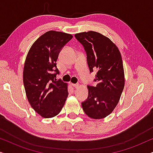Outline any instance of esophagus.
I'll return each instance as SVG.
<instances>
[{"label":"esophagus","instance_id":"obj_1","mask_svg":"<svg viewBox=\"0 0 153 153\" xmlns=\"http://www.w3.org/2000/svg\"><path fill=\"white\" fill-rule=\"evenodd\" d=\"M72 85L73 87L76 88H77L79 87V83H72Z\"/></svg>","mask_w":153,"mask_h":153}]
</instances>
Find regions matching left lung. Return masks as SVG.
<instances>
[{
    "mask_svg": "<svg viewBox=\"0 0 153 153\" xmlns=\"http://www.w3.org/2000/svg\"><path fill=\"white\" fill-rule=\"evenodd\" d=\"M87 54L90 72L97 70L96 86L88 85V97L81 103L83 110L93 119L108 116L118 104L125 86L121 54L107 37L95 31L75 34Z\"/></svg>",
    "mask_w": 153,
    "mask_h": 153,
    "instance_id": "left-lung-1",
    "label": "left lung"
}]
</instances>
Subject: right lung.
Listing matches in <instances>:
<instances>
[{"label":"right lung","mask_w":153,"mask_h":153,"mask_svg":"<svg viewBox=\"0 0 153 153\" xmlns=\"http://www.w3.org/2000/svg\"><path fill=\"white\" fill-rule=\"evenodd\" d=\"M71 34L50 30L31 46L25 60L23 81L32 108L45 118L57 116L68 96V83L56 79V61Z\"/></svg>","instance_id":"right-lung-1"}]
</instances>
